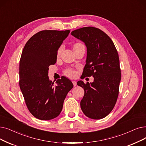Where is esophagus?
I'll list each match as a JSON object with an SVG mask.
<instances>
[{
	"label": "esophagus",
	"instance_id": "obj_1",
	"mask_svg": "<svg viewBox=\"0 0 146 146\" xmlns=\"http://www.w3.org/2000/svg\"><path fill=\"white\" fill-rule=\"evenodd\" d=\"M72 82H73V85H74V86H76L77 85V83H76V81L72 80Z\"/></svg>",
	"mask_w": 146,
	"mask_h": 146
}]
</instances>
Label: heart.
Instances as JSON below:
<instances>
[{
    "instance_id": "heart-1",
    "label": "heart",
    "mask_w": 146,
    "mask_h": 146,
    "mask_svg": "<svg viewBox=\"0 0 146 146\" xmlns=\"http://www.w3.org/2000/svg\"><path fill=\"white\" fill-rule=\"evenodd\" d=\"M81 45V44H80V43H77V44H76V45H74V46H78V45ZM61 49H62V48H59V49L58 50V52H57L58 56L60 54V53H61ZM76 73L75 70H74L73 69H68V70H67L66 71V74H67L68 76H69L73 77V76H74L76 75Z\"/></svg>"
}]
</instances>
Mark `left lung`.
Instances as JSON below:
<instances>
[{
	"mask_svg": "<svg viewBox=\"0 0 146 146\" xmlns=\"http://www.w3.org/2000/svg\"><path fill=\"white\" fill-rule=\"evenodd\" d=\"M71 35L86 47L82 75L94 77L93 82L85 84L79 80L77 83L85 91L81 109L89 118H104L115 107L119 94L121 73L117 51L110 38L97 28L83 27L73 31Z\"/></svg>",
	"mask_w": 146,
	"mask_h": 146,
	"instance_id": "obj_1",
	"label": "left lung"
}]
</instances>
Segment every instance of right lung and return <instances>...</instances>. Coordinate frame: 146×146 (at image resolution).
<instances>
[{"instance_id":"obj_1","label":"right lung","mask_w":146,"mask_h":146,"mask_svg":"<svg viewBox=\"0 0 146 146\" xmlns=\"http://www.w3.org/2000/svg\"><path fill=\"white\" fill-rule=\"evenodd\" d=\"M70 30H43L27 41L20 61V87L30 112L40 120L57 117L68 91L73 87L70 80L62 76L49 80V66L56 62L58 50Z\"/></svg>"}]
</instances>
